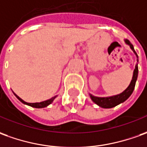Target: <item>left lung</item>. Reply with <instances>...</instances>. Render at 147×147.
Listing matches in <instances>:
<instances>
[{
    "label": "left lung",
    "mask_w": 147,
    "mask_h": 147,
    "mask_svg": "<svg viewBox=\"0 0 147 147\" xmlns=\"http://www.w3.org/2000/svg\"><path fill=\"white\" fill-rule=\"evenodd\" d=\"M124 41H125V43L126 45H129V48L132 49L134 53L135 54V56L137 57V58H138L137 53L135 52V50L134 49L133 45L131 44L128 40H125ZM138 74V64H136L134 70L133 72L132 80H131L130 83H129L128 87L126 88L125 90L122 91V93H120L118 94L109 96V97H97V96H94V95L91 94H89L91 100L95 104H97L98 106L102 107V108H104V109L113 108V107H115V106L121 104V103L124 102L125 101H126L127 99L129 98L130 95L132 94V93H133L134 90V86H135V83H136V81H137Z\"/></svg>",
    "instance_id": "1"
}]
</instances>
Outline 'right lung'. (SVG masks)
I'll use <instances>...</instances> for the list:
<instances>
[{
    "label": "right lung",
    "instance_id": "right-lung-1",
    "mask_svg": "<svg viewBox=\"0 0 147 147\" xmlns=\"http://www.w3.org/2000/svg\"><path fill=\"white\" fill-rule=\"evenodd\" d=\"M13 94L20 102H21L22 103H24V104H25V105H27V106H32V107H34V108H45V107L48 106L49 105H50V104L53 102V100L57 98V96H54V97H53V98H51L50 99H48V100H46V101H43V102H41L30 103V102H25L24 100H22V99H21L20 97H18V95L16 94L14 92H13Z\"/></svg>",
    "mask_w": 147,
    "mask_h": 147
}]
</instances>
